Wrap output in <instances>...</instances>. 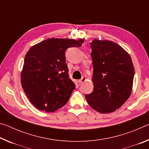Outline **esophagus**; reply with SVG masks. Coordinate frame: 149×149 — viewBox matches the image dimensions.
I'll list each match as a JSON object with an SVG mask.
<instances>
[{
    "instance_id": "esophagus-1",
    "label": "esophagus",
    "mask_w": 149,
    "mask_h": 149,
    "mask_svg": "<svg viewBox=\"0 0 149 149\" xmlns=\"http://www.w3.org/2000/svg\"><path fill=\"white\" fill-rule=\"evenodd\" d=\"M85 81H86V78H85V77H83L81 78V79L79 80V85L82 84V83Z\"/></svg>"
}]
</instances>
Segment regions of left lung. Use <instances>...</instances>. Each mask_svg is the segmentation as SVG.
<instances>
[{
    "instance_id": "obj_1",
    "label": "left lung",
    "mask_w": 149,
    "mask_h": 149,
    "mask_svg": "<svg viewBox=\"0 0 149 149\" xmlns=\"http://www.w3.org/2000/svg\"><path fill=\"white\" fill-rule=\"evenodd\" d=\"M90 45L94 88L85 95L87 102L100 113L114 112L132 93L135 74L132 58L114 42L94 39Z\"/></svg>"
}]
</instances>
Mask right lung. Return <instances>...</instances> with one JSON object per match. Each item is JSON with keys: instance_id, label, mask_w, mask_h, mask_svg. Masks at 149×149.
I'll list each match as a JSON object with an SVG mask.
<instances>
[{"instance_id": "right-lung-1", "label": "right lung", "mask_w": 149, "mask_h": 149, "mask_svg": "<svg viewBox=\"0 0 149 149\" xmlns=\"http://www.w3.org/2000/svg\"><path fill=\"white\" fill-rule=\"evenodd\" d=\"M84 39H48L30 48L21 74L22 87L33 104L52 112L64 106L75 88L69 78L65 52Z\"/></svg>"}]
</instances>
